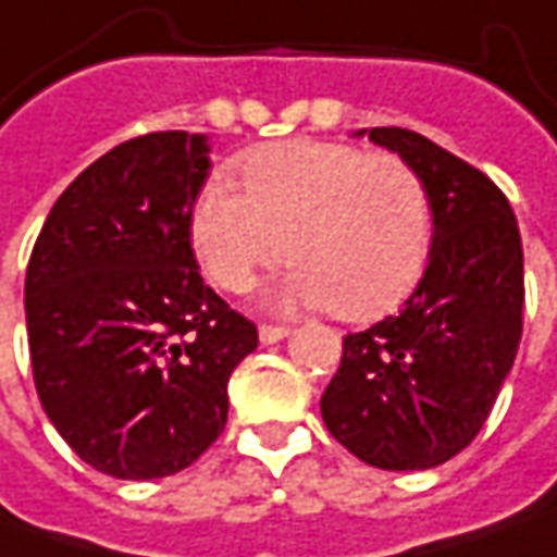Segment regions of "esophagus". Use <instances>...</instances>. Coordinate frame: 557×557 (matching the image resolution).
<instances>
[{
    "label": "esophagus",
    "instance_id": "obj_1",
    "mask_svg": "<svg viewBox=\"0 0 557 557\" xmlns=\"http://www.w3.org/2000/svg\"><path fill=\"white\" fill-rule=\"evenodd\" d=\"M285 337H288V329H282V325H260V341L263 344H278Z\"/></svg>",
    "mask_w": 557,
    "mask_h": 557
}]
</instances>
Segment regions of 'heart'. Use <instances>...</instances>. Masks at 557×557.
Instances as JSON below:
<instances>
[{
	"instance_id": "1",
	"label": "heart",
	"mask_w": 557,
	"mask_h": 557,
	"mask_svg": "<svg viewBox=\"0 0 557 557\" xmlns=\"http://www.w3.org/2000/svg\"><path fill=\"white\" fill-rule=\"evenodd\" d=\"M238 176L245 191L213 176L188 213L191 250L213 285L247 290L288 253L294 263L267 290L269 307H332L350 322L394 310L418 285L434 210L412 163L288 139L247 151Z\"/></svg>"
}]
</instances>
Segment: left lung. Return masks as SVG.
Here are the masks:
<instances>
[{
    "label": "left lung",
    "mask_w": 557,
    "mask_h": 557,
    "mask_svg": "<svg viewBox=\"0 0 557 557\" xmlns=\"http://www.w3.org/2000/svg\"><path fill=\"white\" fill-rule=\"evenodd\" d=\"M356 136L399 154L428 185L434 238L403 310L344 337L322 394L332 437L384 471L437 468L478 437L521 344L524 247L496 185L399 126Z\"/></svg>",
    "instance_id": "left-lung-1"
}]
</instances>
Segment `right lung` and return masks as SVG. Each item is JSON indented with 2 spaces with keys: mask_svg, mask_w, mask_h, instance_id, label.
I'll return each mask as SVG.
<instances>
[{
  "mask_svg": "<svg viewBox=\"0 0 557 557\" xmlns=\"http://www.w3.org/2000/svg\"><path fill=\"white\" fill-rule=\"evenodd\" d=\"M203 133H148L54 201L24 282L36 394L86 465L120 481L188 468L223 434L228 377L257 329L203 285L188 213Z\"/></svg>",
  "mask_w": 557,
  "mask_h": 557,
  "instance_id": "1",
  "label": "right lung"
}]
</instances>
